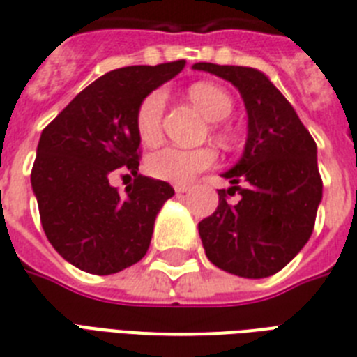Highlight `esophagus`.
<instances>
[{
	"mask_svg": "<svg viewBox=\"0 0 357 357\" xmlns=\"http://www.w3.org/2000/svg\"><path fill=\"white\" fill-rule=\"evenodd\" d=\"M174 190H176L178 195H183V192H189L190 185H176V187H174Z\"/></svg>",
	"mask_w": 357,
	"mask_h": 357,
	"instance_id": "1",
	"label": "esophagus"
}]
</instances>
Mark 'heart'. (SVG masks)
Segmentation results:
<instances>
[{
  "instance_id": "obj_1",
  "label": "heart",
  "mask_w": 357,
  "mask_h": 357,
  "mask_svg": "<svg viewBox=\"0 0 357 357\" xmlns=\"http://www.w3.org/2000/svg\"><path fill=\"white\" fill-rule=\"evenodd\" d=\"M190 102L206 114L211 122H222L234 111V100L222 86L213 83H195L189 89ZM167 105V94L161 89L151 91L139 103L135 114V128L137 135L144 144H155L161 137L162 113ZM218 139H226V131L215 128ZM215 165V153L209 148L200 150H183L176 146H162L151 151L146 159V170L157 179L172 181V183H189L190 179Z\"/></svg>"
}]
</instances>
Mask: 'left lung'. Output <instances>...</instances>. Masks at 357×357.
Segmentation results:
<instances>
[{"instance_id":"1","label":"left lung","mask_w":357,"mask_h":357,"mask_svg":"<svg viewBox=\"0 0 357 357\" xmlns=\"http://www.w3.org/2000/svg\"><path fill=\"white\" fill-rule=\"evenodd\" d=\"M192 68L229 81L248 114L243 155L222 174L231 187L218 190L217 211L198 224L207 259L235 276H272L313 234L322 200L315 140L259 70L213 63ZM235 190L241 200L228 204L225 198Z\"/></svg>"}]
</instances>
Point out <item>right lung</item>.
I'll return each mask as SVG.
<instances>
[{
    "instance_id": "1",
    "label": "right lung",
    "mask_w": 357,
    "mask_h": 357,
    "mask_svg": "<svg viewBox=\"0 0 357 357\" xmlns=\"http://www.w3.org/2000/svg\"><path fill=\"white\" fill-rule=\"evenodd\" d=\"M183 66L185 61H174L107 72L42 131L31 170L42 228L53 248L81 271L107 276L148 252L157 213L174 189L137 174L135 114L151 91ZM120 166L135 176L126 195L108 183Z\"/></svg>"
}]
</instances>
